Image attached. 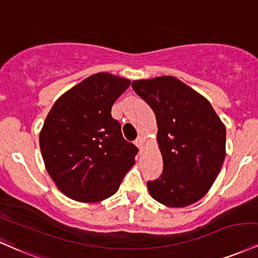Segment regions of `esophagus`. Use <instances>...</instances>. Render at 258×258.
Listing matches in <instances>:
<instances>
[{
  "instance_id": "34e87169",
  "label": "esophagus",
  "mask_w": 258,
  "mask_h": 258,
  "mask_svg": "<svg viewBox=\"0 0 258 258\" xmlns=\"http://www.w3.org/2000/svg\"><path fill=\"white\" fill-rule=\"evenodd\" d=\"M144 138H143V137H138L137 139H136V142H135V144L136 145H137V147H138V149H139V150H142V149H143V147H144Z\"/></svg>"
}]
</instances>
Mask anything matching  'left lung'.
Segmentation results:
<instances>
[{"instance_id": "obj_1", "label": "left lung", "mask_w": 258, "mask_h": 258, "mask_svg": "<svg viewBox=\"0 0 258 258\" xmlns=\"http://www.w3.org/2000/svg\"><path fill=\"white\" fill-rule=\"evenodd\" d=\"M154 110L163 173L148 182L150 196L169 208L196 203L210 190L226 156V127L210 102L172 76L133 80Z\"/></svg>"}]
</instances>
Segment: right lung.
Returning a JSON list of instances; mask_svg holds the SVG:
<instances>
[{
    "label": "right lung",
    "instance_id": "1",
    "mask_svg": "<svg viewBox=\"0 0 258 258\" xmlns=\"http://www.w3.org/2000/svg\"><path fill=\"white\" fill-rule=\"evenodd\" d=\"M131 80L96 73L56 99L39 132L46 172L62 194L82 203L107 200L135 164L138 149L125 141L111 107Z\"/></svg>",
    "mask_w": 258,
    "mask_h": 258
}]
</instances>
